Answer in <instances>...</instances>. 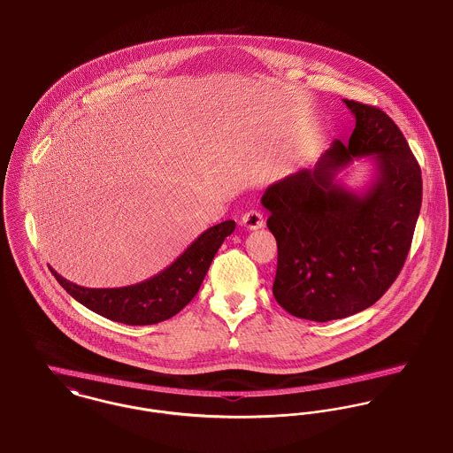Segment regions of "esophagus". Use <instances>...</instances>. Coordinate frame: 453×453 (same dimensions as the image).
Listing matches in <instances>:
<instances>
[{
    "instance_id": "1",
    "label": "esophagus",
    "mask_w": 453,
    "mask_h": 453,
    "mask_svg": "<svg viewBox=\"0 0 453 453\" xmlns=\"http://www.w3.org/2000/svg\"><path fill=\"white\" fill-rule=\"evenodd\" d=\"M242 226L246 227V229H250V231L264 227V215H262V211H258V210L246 211L243 217H242Z\"/></svg>"
}]
</instances>
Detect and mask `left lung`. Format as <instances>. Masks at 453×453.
Listing matches in <instances>:
<instances>
[{
    "instance_id": "obj_1",
    "label": "left lung",
    "mask_w": 453,
    "mask_h": 453,
    "mask_svg": "<svg viewBox=\"0 0 453 453\" xmlns=\"http://www.w3.org/2000/svg\"><path fill=\"white\" fill-rule=\"evenodd\" d=\"M355 115L349 142L334 141L313 169L271 184L262 205L278 242L273 293L286 312L327 322L374 305L398 278L412 243L422 177L398 126L381 108L343 100ZM371 156L375 177L357 194L336 179Z\"/></svg>"
}]
</instances>
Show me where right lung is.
I'll use <instances>...</instances> for the list:
<instances>
[{
  "label": "right lung",
  "mask_w": 453,
  "mask_h": 453,
  "mask_svg": "<svg viewBox=\"0 0 453 453\" xmlns=\"http://www.w3.org/2000/svg\"><path fill=\"white\" fill-rule=\"evenodd\" d=\"M236 227L234 220H224L202 233L180 257L153 278L124 288H84L62 278L51 267V274L79 303L110 320L148 326L167 320L180 312L198 293L210 264Z\"/></svg>",
  "instance_id": "add662e5"
}]
</instances>
